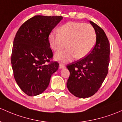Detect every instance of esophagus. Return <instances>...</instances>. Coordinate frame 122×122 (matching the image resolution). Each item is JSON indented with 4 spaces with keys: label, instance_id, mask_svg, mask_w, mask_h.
<instances>
[{
    "label": "esophagus",
    "instance_id": "esophagus-1",
    "mask_svg": "<svg viewBox=\"0 0 122 122\" xmlns=\"http://www.w3.org/2000/svg\"><path fill=\"white\" fill-rule=\"evenodd\" d=\"M59 68L60 69H63L65 68V65L63 63H60V65H59Z\"/></svg>",
    "mask_w": 122,
    "mask_h": 122
}]
</instances>
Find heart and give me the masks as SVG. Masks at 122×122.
I'll return each mask as SVG.
<instances>
[{
	"label": "heart",
	"mask_w": 122,
	"mask_h": 122,
	"mask_svg": "<svg viewBox=\"0 0 122 122\" xmlns=\"http://www.w3.org/2000/svg\"><path fill=\"white\" fill-rule=\"evenodd\" d=\"M97 35L94 28L89 24L69 22L58 29V33L49 36L51 48L56 52L68 49L56 54V60L69 61L75 57L81 59L87 56L94 47Z\"/></svg>",
	"instance_id": "obj_1"
}]
</instances>
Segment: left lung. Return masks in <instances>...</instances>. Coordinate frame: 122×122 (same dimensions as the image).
<instances>
[{"instance_id":"8db88e82","label":"left lung","mask_w":122,"mask_h":122,"mask_svg":"<svg viewBox=\"0 0 122 122\" xmlns=\"http://www.w3.org/2000/svg\"><path fill=\"white\" fill-rule=\"evenodd\" d=\"M97 35L95 46L86 57L67 65L70 72L66 86L76 97L86 98L97 93L108 72L110 44L105 31L90 21Z\"/></svg>"}]
</instances>
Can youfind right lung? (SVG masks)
I'll return each instance as SVG.
<instances>
[{
    "label": "right lung",
    "instance_id": "right-lung-1",
    "mask_svg": "<svg viewBox=\"0 0 122 122\" xmlns=\"http://www.w3.org/2000/svg\"><path fill=\"white\" fill-rule=\"evenodd\" d=\"M62 16L36 15L18 30L13 45L11 62L15 80L29 96H36L47 89L59 64L51 61L53 54L49 37Z\"/></svg>",
    "mask_w": 122,
    "mask_h": 122
}]
</instances>
